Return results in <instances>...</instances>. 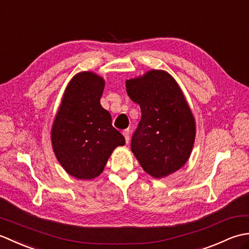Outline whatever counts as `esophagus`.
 I'll use <instances>...</instances> for the list:
<instances>
[{
    "label": "esophagus",
    "mask_w": 249,
    "mask_h": 249,
    "mask_svg": "<svg viewBox=\"0 0 249 249\" xmlns=\"http://www.w3.org/2000/svg\"><path fill=\"white\" fill-rule=\"evenodd\" d=\"M123 135H124V137H125V141H126V143H128V142H129V138H130L129 129H125V130H123Z\"/></svg>",
    "instance_id": "obj_1"
}]
</instances>
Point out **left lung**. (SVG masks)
I'll return each mask as SVG.
<instances>
[{
    "instance_id": "8db88e82",
    "label": "left lung",
    "mask_w": 249,
    "mask_h": 249,
    "mask_svg": "<svg viewBox=\"0 0 249 249\" xmlns=\"http://www.w3.org/2000/svg\"><path fill=\"white\" fill-rule=\"evenodd\" d=\"M126 91L141 109L130 142L141 167L156 178L176 172L188 160L196 135L181 89L166 71H151L126 81Z\"/></svg>"
}]
</instances>
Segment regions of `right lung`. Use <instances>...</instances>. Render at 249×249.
Returning a JSON list of instances; mask_svg holds the SVG:
<instances>
[{
    "instance_id": "right-lung-1",
    "label": "right lung",
    "mask_w": 249,
    "mask_h": 249,
    "mask_svg": "<svg viewBox=\"0 0 249 249\" xmlns=\"http://www.w3.org/2000/svg\"><path fill=\"white\" fill-rule=\"evenodd\" d=\"M104 88V79L95 73H78L68 84L52 127L57 160L67 173L80 179L98 177L112 151L125 144L109 111L100 105Z\"/></svg>"
}]
</instances>
